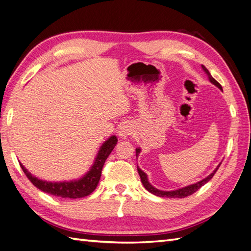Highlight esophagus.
Instances as JSON below:
<instances>
[{
    "label": "esophagus",
    "mask_w": 251,
    "mask_h": 251,
    "mask_svg": "<svg viewBox=\"0 0 251 251\" xmlns=\"http://www.w3.org/2000/svg\"><path fill=\"white\" fill-rule=\"evenodd\" d=\"M133 129H132V126L130 123H125L122 124L119 128V135L121 138H125V137H129V135L132 133Z\"/></svg>",
    "instance_id": "obj_1"
}]
</instances>
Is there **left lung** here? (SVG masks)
<instances>
[{"instance_id": "1", "label": "left lung", "mask_w": 251, "mask_h": 251, "mask_svg": "<svg viewBox=\"0 0 251 251\" xmlns=\"http://www.w3.org/2000/svg\"><path fill=\"white\" fill-rule=\"evenodd\" d=\"M202 68H203V70L205 71V74H206L207 75H208L209 81H210L213 85H216L217 87H219L222 91H223V89H222V86L220 85L219 82H217V81L214 80V78L212 77V75H210L208 69H207L204 65H202ZM135 152H137V154H135V155H137V157H138V155H139L140 152H141V149H140V148H137V149H135ZM220 165H221V163L219 164L218 167L213 170V173H211L208 176H206L205 178H203L202 181L197 182V183H195V184L188 185V186H186V187L178 188V189H176V190H171V191H164V190H160V189L154 188L153 186L148 182V178H147L146 174H145L144 171H143L141 168H139V166H138V173H139V175H140L142 184L144 185V187H145L149 192H151L152 195H154V196H156V197H162V198H180V199H182V198H185V197H188V196L192 195V193H195L197 190H199L200 188H201L203 185H205L207 182L210 181L211 178H212V176H214V174L217 173V170L219 169Z\"/></svg>"}]
</instances>
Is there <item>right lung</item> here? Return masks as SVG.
Wrapping results in <instances>:
<instances>
[{"label": "right lung", "instance_id": "add662e5", "mask_svg": "<svg viewBox=\"0 0 251 251\" xmlns=\"http://www.w3.org/2000/svg\"><path fill=\"white\" fill-rule=\"evenodd\" d=\"M117 143L118 138L116 135H111L108 140L105 141L101 148H100L96 156V160L88 173L75 181L47 182L39 180L38 177L33 176L21 163L20 166L23 169L26 176L29 178V181L40 190L55 197H61L65 199H80L89 196L97 188L100 177H101L104 163L113 150L114 146L117 145Z\"/></svg>", "mask_w": 251, "mask_h": 251}]
</instances>
